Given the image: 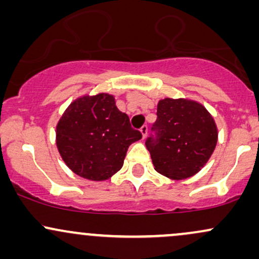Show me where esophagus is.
Instances as JSON below:
<instances>
[{
    "label": "esophagus",
    "mask_w": 259,
    "mask_h": 259,
    "mask_svg": "<svg viewBox=\"0 0 259 259\" xmlns=\"http://www.w3.org/2000/svg\"><path fill=\"white\" fill-rule=\"evenodd\" d=\"M147 132H148V127H147V125H144V126L141 127V129H140V133H141L142 139H146V136H147Z\"/></svg>",
    "instance_id": "esophagus-1"
}]
</instances>
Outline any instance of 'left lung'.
Here are the masks:
<instances>
[{
  "label": "left lung",
  "instance_id": "left-lung-1",
  "mask_svg": "<svg viewBox=\"0 0 259 259\" xmlns=\"http://www.w3.org/2000/svg\"><path fill=\"white\" fill-rule=\"evenodd\" d=\"M152 129L157 138H148L154 170L173 180L194 177L206 165L218 141V127L206 107L189 99L159 100Z\"/></svg>",
  "mask_w": 259,
  "mask_h": 259
}]
</instances>
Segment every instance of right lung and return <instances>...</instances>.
Listing matches in <instances>:
<instances>
[{
    "instance_id": "right-lung-1",
    "label": "right lung",
    "mask_w": 259,
    "mask_h": 259,
    "mask_svg": "<svg viewBox=\"0 0 259 259\" xmlns=\"http://www.w3.org/2000/svg\"><path fill=\"white\" fill-rule=\"evenodd\" d=\"M141 138L107 92L75 99L56 125V145L63 162L91 181L107 180L119 171L127 148Z\"/></svg>"
}]
</instances>
